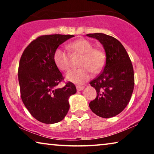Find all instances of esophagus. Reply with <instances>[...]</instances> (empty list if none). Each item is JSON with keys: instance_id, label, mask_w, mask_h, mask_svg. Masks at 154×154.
<instances>
[{"instance_id": "esophagus-1", "label": "esophagus", "mask_w": 154, "mask_h": 154, "mask_svg": "<svg viewBox=\"0 0 154 154\" xmlns=\"http://www.w3.org/2000/svg\"><path fill=\"white\" fill-rule=\"evenodd\" d=\"M76 89H77V91H81V90H83L84 89V86L77 85L76 86Z\"/></svg>"}]
</instances>
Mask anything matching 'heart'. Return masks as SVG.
<instances>
[{
  "label": "heart",
  "instance_id": "b5f03b06",
  "mask_svg": "<svg viewBox=\"0 0 154 154\" xmlns=\"http://www.w3.org/2000/svg\"><path fill=\"white\" fill-rule=\"evenodd\" d=\"M73 54L82 55L79 69H73L66 73L67 81L75 84H83L91 76L92 71L99 73L104 68L106 54L102 50L94 48L93 44L88 40L81 38L72 42L68 46ZM53 61L59 70L65 71L70 67L69 54L62 48H58L53 53Z\"/></svg>",
  "mask_w": 154,
  "mask_h": 154
}]
</instances>
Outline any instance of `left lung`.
Listing matches in <instances>:
<instances>
[{
	"label": "left lung",
	"mask_w": 154,
	"mask_h": 154,
	"mask_svg": "<svg viewBox=\"0 0 154 154\" xmlns=\"http://www.w3.org/2000/svg\"><path fill=\"white\" fill-rule=\"evenodd\" d=\"M87 35L102 44L106 56L103 71L90 83L97 91L90 108L100 117H113L127 106L131 98L134 85L133 66L125 48L116 38L101 33Z\"/></svg>",
	"instance_id": "left-lung-1"
}]
</instances>
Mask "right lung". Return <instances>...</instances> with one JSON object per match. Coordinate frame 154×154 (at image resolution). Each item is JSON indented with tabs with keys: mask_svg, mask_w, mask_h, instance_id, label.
<instances>
[{
	"mask_svg": "<svg viewBox=\"0 0 154 154\" xmlns=\"http://www.w3.org/2000/svg\"><path fill=\"white\" fill-rule=\"evenodd\" d=\"M73 36L41 35L25 48L21 57L18 69L21 97L31 116L41 123L52 124L64 119L69 109V97L76 92L71 82L57 88L64 77L53 61L54 50Z\"/></svg>",
	"mask_w": 154,
	"mask_h": 154,
	"instance_id": "right-lung-1",
	"label": "right lung"
}]
</instances>
